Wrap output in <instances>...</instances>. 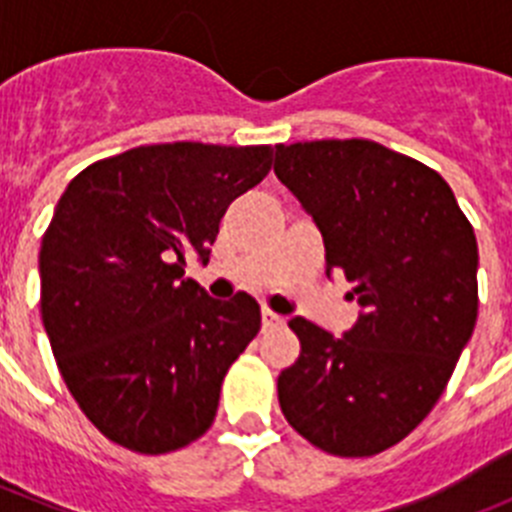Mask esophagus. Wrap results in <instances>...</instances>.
<instances>
[{
  "instance_id": "esophagus-1",
  "label": "esophagus",
  "mask_w": 512,
  "mask_h": 512,
  "mask_svg": "<svg viewBox=\"0 0 512 512\" xmlns=\"http://www.w3.org/2000/svg\"><path fill=\"white\" fill-rule=\"evenodd\" d=\"M261 320H264V328H274V325H282L284 323L282 315H277V312H271L269 307H264V310H261Z\"/></svg>"
}]
</instances>
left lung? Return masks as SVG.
Listing matches in <instances>:
<instances>
[{"instance_id":"obj_1","label":"left lung","mask_w":512,"mask_h":512,"mask_svg":"<svg viewBox=\"0 0 512 512\" xmlns=\"http://www.w3.org/2000/svg\"><path fill=\"white\" fill-rule=\"evenodd\" d=\"M274 174L318 223L325 264L354 284L356 325L336 338L289 320L300 359L279 405L333 456H374L415 431L477 323V238L438 171L374 140L277 146Z\"/></svg>"}]
</instances>
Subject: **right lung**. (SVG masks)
Instances as JSON below:
<instances>
[{"label": "right lung", "instance_id": "add662e5", "mask_svg": "<svg viewBox=\"0 0 512 512\" xmlns=\"http://www.w3.org/2000/svg\"><path fill=\"white\" fill-rule=\"evenodd\" d=\"M271 146L153 143L94 161L40 243V315L63 382L102 436L135 454L184 449L212 425L233 361L261 328L246 292L217 302L184 279L207 261Z\"/></svg>", "mask_w": 512, "mask_h": 512}]
</instances>
